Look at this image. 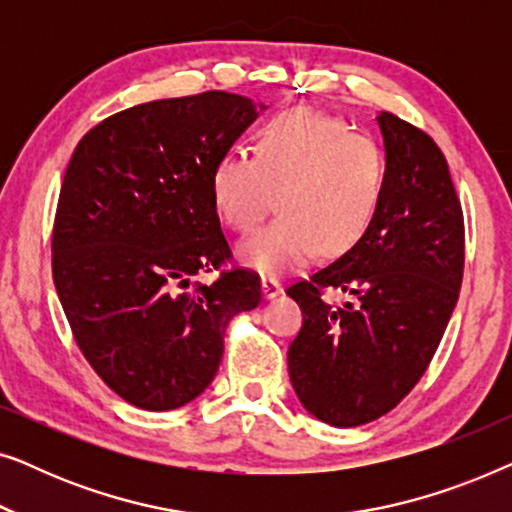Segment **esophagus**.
I'll list each match as a JSON object with an SVG mask.
<instances>
[{
  "instance_id": "esophagus-1",
  "label": "esophagus",
  "mask_w": 512,
  "mask_h": 512,
  "mask_svg": "<svg viewBox=\"0 0 512 512\" xmlns=\"http://www.w3.org/2000/svg\"><path fill=\"white\" fill-rule=\"evenodd\" d=\"M261 286H263V296L268 298V300L277 298L279 293H282V284H279L275 277H263L261 279Z\"/></svg>"
}]
</instances>
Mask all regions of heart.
Here are the masks:
<instances>
[{
    "mask_svg": "<svg viewBox=\"0 0 512 512\" xmlns=\"http://www.w3.org/2000/svg\"><path fill=\"white\" fill-rule=\"evenodd\" d=\"M387 158L380 142L312 109L282 111L258 130L254 156L228 149L212 174L216 212L251 233L275 205L282 214L247 237L237 256L261 275H284L321 249L340 254L361 240L380 207Z\"/></svg>",
    "mask_w": 512,
    "mask_h": 512,
    "instance_id": "heart-1",
    "label": "heart"
}]
</instances>
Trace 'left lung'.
Returning a JSON list of instances; mask_svg holds the SVG:
<instances>
[{
  "label": "left lung",
  "mask_w": 512,
  "mask_h": 512,
  "mask_svg": "<svg viewBox=\"0 0 512 512\" xmlns=\"http://www.w3.org/2000/svg\"><path fill=\"white\" fill-rule=\"evenodd\" d=\"M387 181L366 233L293 282L303 310L289 347L300 403L331 426H361L415 389L443 340L464 277V212L438 144L389 111L377 116ZM338 288L348 300L323 298Z\"/></svg>",
  "instance_id": "8db88e82"
}]
</instances>
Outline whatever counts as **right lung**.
Returning <instances> with one entry per match:
<instances>
[{
    "mask_svg": "<svg viewBox=\"0 0 512 512\" xmlns=\"http://www.w3.org/2000/svg\"><path fill=\"white\" fill-rule=\"evenodd\" d=\"M254 102L207 90L137 104L76 144L53 221V282L97 375L142 410H174L214 380L235 314L261 279L221 270L233 254L212 191L219 158L254 121ZM220 270L212 285L198 271Z\"/></svg>",
    "mask_w": 512,
    "mask_h": 512,
    "instance_id": "obj_1",
    "label": "right lung"
}]
</instances>
